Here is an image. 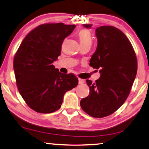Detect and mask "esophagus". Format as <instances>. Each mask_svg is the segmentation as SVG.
Wrapping results in <instances>:
<instances>
[{"instance_id": "esophagus-1", "label": "esophagus", "mask_w": 149, "mask_h": 149, "mask_svg": "<svg viewBox=\"0 0 149 149\" xmlns=\"http://www.w3.org/2000/svg\"><path fill=\"white\" fill-rule=\"evenodd\" d=\"M78 81H79V84H84V82H85V80H84V79H83L79 78L78 79Z\"/></svg>"}]
</instances>
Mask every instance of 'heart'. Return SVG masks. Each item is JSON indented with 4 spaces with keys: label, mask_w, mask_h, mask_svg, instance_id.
Masks as SVG:
<instances>
[{
    "label": "heart",
    "mask_w": 149,
    "mask_h": 149,
    "mask_svg": "<svg viewBox=\"0 0 149 149\" xmlns=\"http://www.w3.org/2000/svg\"><path fill=\"white\" fill-rule=\"evenodd\" d=\"M78 37L81 45H92V37L90 31L87 29H83L78 33Z\"/></svg>",
    "instance_id": "heart-1"
}]
</instances>
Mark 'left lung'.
<instances>
[{
    "label": "left lung",
    "instance_id": "obj_1",
    "mask_svg": "<svg viewBox=\"0 0 149 149\" xmlns=\"http://www.w3.org/2000/svg\"><path fill=\"white\" fill-rule=\"evenodd\" d=\"M92 24H84L91 29ZM97 45L90 65L99 70L95 83L86 79L90 95L81 99L84 112L94 118L112 114L123 105L130 94L137 73L136 54L128 39L114 26L96 28Z\"/></svg>",
    "mask_w": 149,
    "mask_h": 149
}]
</instances>
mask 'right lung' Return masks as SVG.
I'll return each instance as SVG.
<instances>
[{"label":"right lung","instance_id":"add662e5","mask_svg":"<svg viewBox=\"0 0 149 149\" xmlns=\"http://www.w3.org/2000/svg\"><path fill=\"white\" fill-rule=\"evenodd\" d=\"M74 25L48 23L32 30L25 37L14 57L18 90L29 107L39 113L59 109L64 94L78 84L73 74H62L53 63L61 52L63 40Z\"/></svg>","mask_w":149,"mask_h":149}]
</instances>
